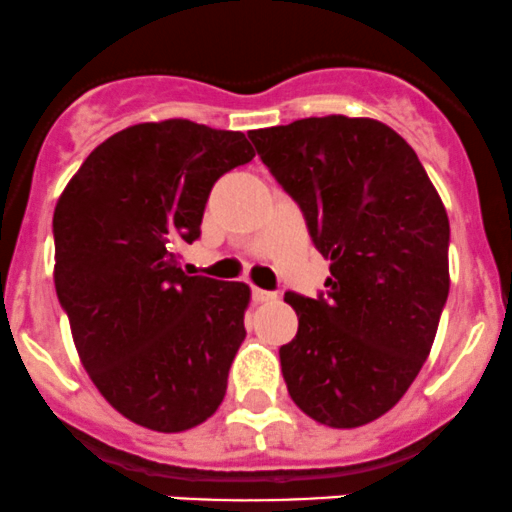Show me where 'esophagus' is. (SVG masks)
<instances>
[{
	"mask_svg": "<svg viewBox=\"0 0 512 512\" xmlns=\"http://www.w3.org/2000/svg\"><path fill=\"white\" fill-rule=\"evenodd\" d=\"M251 298H254L256 303H273L278 295L273 291H261V288H254V291H251Z\"/></svg>",
	"mask_w": 512,
	"mask_h": 512,
	"instance_id": "1",
	"label": "esophagus"
}]
</instances>
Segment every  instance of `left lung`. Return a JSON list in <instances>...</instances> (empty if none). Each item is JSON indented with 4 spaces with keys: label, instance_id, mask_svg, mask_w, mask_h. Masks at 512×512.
<instances>
[{
    "label": "left lung",
    "instance_id": "1",
    "mask_svg": "<svg viewBox=\"0 0 512 512\" xmlns=\"http://www.w3.org/2000/svg\"><path fill=\"white\" fill-rule=\"evenodd\" d=\"M258 157L330 261L318 298L286 293L298 333L278 350L310 419L387 414L429 357L449 298V217L419 157L379 120L305 118L251 130Z\"/></svg>",
    "mask_w": 512,
    "mask_h": 512
}]
</instances>
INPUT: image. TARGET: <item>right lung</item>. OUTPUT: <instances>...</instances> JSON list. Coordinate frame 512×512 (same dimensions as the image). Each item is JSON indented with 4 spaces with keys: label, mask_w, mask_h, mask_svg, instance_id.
Listing matches in <instances>:
<instances>
[{
    "label": "right lung",
    "mask_w": 512,
    "mask_h": 512,
    "mask_svg": "<svg viewBox=\"0 0 512 512\" xmlns=\"http://www.w3.org/2000/svg\"><path fill=\"white\" fill-rule=\"evenodd\" d=\"M244 133L140 123L100 142L54 212V283L83 367L110 407L152 431L219 409L246 337V283L187 276L209 192L254 160Z\"/></svg>",
    "instance_id": "add662e5"
}]
</instances>
